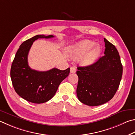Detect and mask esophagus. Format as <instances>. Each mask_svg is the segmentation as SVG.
<instances>
[{
	"label": "esophagus",
	"mask_w": 135,
	"mask_h": 135,
	"mask_svg": "<svg viewBox=\"0 0 135 135\" xmlns=\"http://www.w3.org/2000/svg\"><path fill=\"white\" fill-rule=\"evenodd\" d=\"M76 72V68L74 67H72L70 68V73H74Z\"/></svg>",
	"instance_id": "obj_1"
}]
</instances>
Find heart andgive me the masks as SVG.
I'll use <instances>...</instances> for the list:
<instances>
[{"instance_id": "heart-1", "label": "heart", "mask_w": 135, "mask_h": 135, "mask_svg": "<svg viewBox=\"0 0 135 135\" xmlns=\"http://www.w3.org/2000/svg\"><path fill=\"white\" fill-rule=\"evenodd\" d=\"M66 52L71 58L80 57L83 65H89L96 60L101 52L99 45L90 40H82L66 49Z\"/></svg>"}]
</instances>
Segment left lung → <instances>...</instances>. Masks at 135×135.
Instances as JSON below:
<instances>
[{
	"mask_svg": "<svg viewBox=\"0 0 135 135\" xmlns=\"http://www.w3.org/2000/svg\"><path fill=\"white\" fill-rule=\"evenodd\" d=\"M104 55L86 67H78L77 95L83 104L96 106L111 100L118 89L123 67L118 51L106 38Z\"/></svg>",
	"mask_w": 135,
	"mask_h": 135,
	"instance_id": "1",
	"label": "left lung"
}]
</instances>
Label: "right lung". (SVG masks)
<instances>
[{
  "instance_id": "obj_1",
  "label": "right lung",
  "mask_w": 135,
  "mask_h": 135,
  "mask_svg": "<svg viewBox=\"0 0 135 135\" xmlns=\"http://www.w3.org/2000/svg\"><path fill=\"white\" fill-rule=\"evenodd\" d=\"M53 37L38 35L24 41L12 62L11 77L15 90L19 96L33 103H43L52 99L60 83L70 72V68L65 70L54 68L46 71H38L29 67L28 55L33 42L39 38Z\"/></svg>"
}]
</instances>
